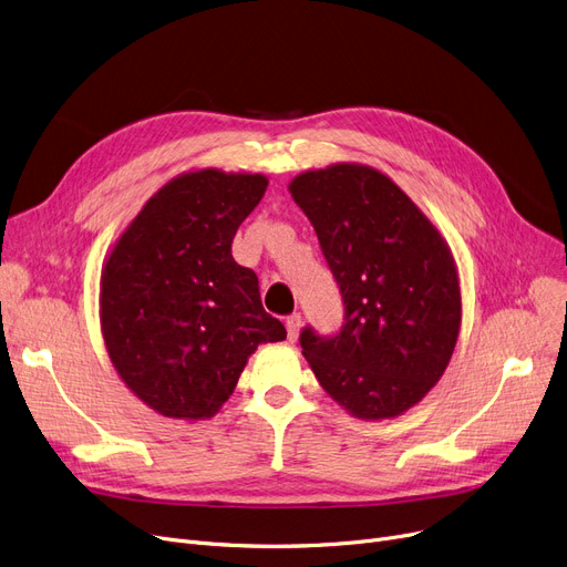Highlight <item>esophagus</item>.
I'll list each match as a JSON object with an SVG mask.
<instances>
[{
    "label": "esophagus",
    "mask_w": 567,
    "mask_h": 567,
    "mask_svg": "<svg viewBox=\"0 0 567 567\" xmlns=\"http://www.w3.org/2000/svg\"><path fill=\"white\" fill-rule=\"evenodd\" d=\"M285 326H287V338H289V340L293 342L296 338H299V333H301V326H303V317H301L299 312H293L291 317H287Z\"/></svg>",
    "instance_id": "obj_1"
}]
</instances>
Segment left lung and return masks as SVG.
Returning a JSON list of instances; mask_svg holds the SVG:
<instances>
[{
  "mask_svg": "<svg viewBox=\"0 0 567 567\" xmlns=\"http://www.w3.org/2000/svg\"><path fill=\"white\" fill-rule=\"evenodd\" d=\"M289 193L310 218L344 301L338 336L303 329L306 361L353 419H398L434 389L460 338L453 250L421 206L370 165L301 172Z\"/></svg>",
  "mask_w": 567,
  "mask_h": 567,
  "instance_id": "obj_1",
  "label": "left lung"
}]
</instances>
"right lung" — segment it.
Returning <instances> with one entry per match:
<instances>
[{"mask_svg": "<svg viewBox=\"0 0 567 567\" xmlns=\"http://www.w3.org/2000/svg\"><path fill=\"white\" fill-rule=\"evenodd\" d=\"M268 176L199 167L144 202L110 248L99 315L110 361L148 409L206 421L234 393L259 344L287 338L231 238Z\"/></svg>", "mask_w": 567, "mask_h": 567, "instance_id": "1", "label": "right lung"}]
</instances>
